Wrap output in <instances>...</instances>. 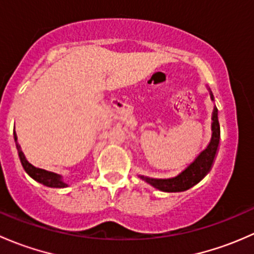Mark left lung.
Instances as JSON below:
<instances>
[{
	"mask_svg": "<svg viewBox=\"0 0 254 254\" xmlns=\"http://www.w3.org/2000/svg\"><path fill=\"white\" fill-rule=\"evenodd\" d=\"M211 98L214 96L211 93ZM212 135L209 145L199 153L198 157L188 166L184 171H182L178 176L172 177V178L157 179V178H148V177H141L147 183L153 186L155 188L160 189L163 191H181L190 188L194 184L198 183L204 178V176L211 168L212 162H214L215 155H216L217 146L220 141V124L219 118H217V108L215 107L212 112Z\"/></svg>",
	"mask_w": 254,
	"mask_h": 254,
	"instance_id": "obj_1",
	"label": "left lung"
}]
</instances>
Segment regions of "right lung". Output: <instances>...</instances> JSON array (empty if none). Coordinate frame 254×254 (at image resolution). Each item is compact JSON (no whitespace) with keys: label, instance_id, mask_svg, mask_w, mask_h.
<instances>
[{"label":"right lung","instance_id":"obj_1","mask_svg":"<svg viewBox=\"0 0 254 254\" xmlns=\"http://www.w3.org/2000/svg\"><path fill=\"white\" fill-rule=\"evenodd\" d=\"M14 140L17 141V135L14 132ZM17 145V150H18V155H19V160L20 163H22L23 168H24L25 172L28 173L33 179H35L39 183L44 184L47 187H53V188H64L67 184L64 183L63 179H61L60 176L55 175L53 172H49L47 170H43V168H38L35 166H33L32 163H29L25 158V156L23 155L22 150H20V146L18 145V142H16Z\"/></svg>","mask_w":254,"mask_h":254}]
</instances>
